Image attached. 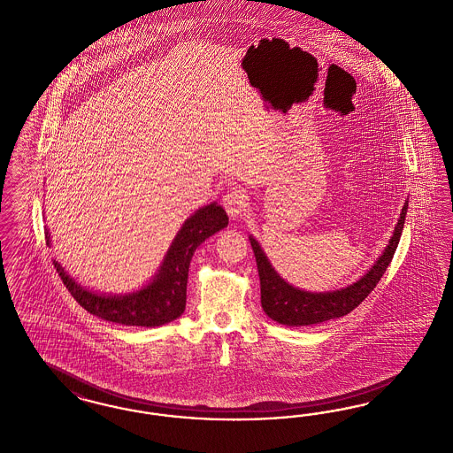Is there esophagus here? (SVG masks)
I'll return each instance as SVG.
<instances>
[{
  "label": "esophagus",
  "instance_id": "esophagus-1",
  "mask_svg": "<svg viewBox=\"0 0 453 453\" xmlns=\"http://www.w3.org/2000/svg\"><path fill=\"white\" fill-rule=\"evenodd\" d=\"M246 202H248V196L242 188H233L229 190L224 197H222V205L226 209V212L229 214V218L237 219L242 212H244V207H246Z\"/></svg>",
  "mask_w": 453,
  "mask_h": 453
}]
</instances>
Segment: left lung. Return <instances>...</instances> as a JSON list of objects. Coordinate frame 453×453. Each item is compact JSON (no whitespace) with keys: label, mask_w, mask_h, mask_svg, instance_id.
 Returning a JSON list of instances; mask_svg holds the SVG:
<instances>
[{"label":"left lung","mask_w":453,"mask_h":453,"mask_svg":"<svg viewBox=\"0 0 453 453\" xmlns=\"http://www.w3.org/2000/svg\"><path fill=\"white\" fill-rule=\"evenodd\" d=\"M408 212V200L404 202L398 224L395 226L393 235L378 257V261L364 273L357 281L347 285L341 290L332 291H305L296 288L285 281L278 272L273 268L270 259L259 242L250 235V242L256 256V265L259 273L261 285V307L265 313L281 326H315L326 320H334L350 313L362 300L376 288L380 276L389 266L395 251L398 248L399 237L403 233V226Z\"/></svg>","instance_id":"1"}]
</instances>
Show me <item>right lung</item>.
Segmentation results:
<instances>
[{
	"instance_id": "obj_1",
	"label": "right lung",
	"mask_w": 453,
	"mask_h": 453,
	"mask_svg": "<svg viewBox=\"0 0 453 453\" xmlns=\"http://www.w3.org/2000/svg\"><path fill=\"white\" fill-rule=\"evenodd\" d=\"M227 224L229 218L218 202L197 209L181 224L151 280L142 288L125 295L91 290L77 283L55 259L54 266L79 305L92 315L119 326H165L179 319L185 310L188 266L196 250L205 239L227 227ZM45 239L52 246L49 229L45 231Z\"/></svg>"
}]
</instances>
